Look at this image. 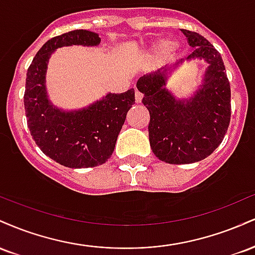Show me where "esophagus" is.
I'll return each instance as SVG.
<instances>
[{
    "instance_id": "obj_1",
    "label": "esophagus",
    "mask_w": 255,
    "mask_h": 255,
    "mask_svg": "<svg viewBox=\"0 0 255 255\" xmlns=\"http://www.w3.org/2000/svg\"><path fill=\"white\" fill-rule=\"evenodd\" d=\"M141 101H142V93L135 90V102L136 103H141Z\"/></svg>"
}]
</instances>
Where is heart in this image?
Segmentation results:
<instances>
[{
	"label": "heart",
	"mask_w": 255,
	"mask_h": 255,
	"mask_svg": "<svg viewBox=\"0 0 255 255\" xmlns=\"http://www.w3.org/2000/svg\"><path fill=\"white\" fill-rule=\"evenodd\" d=\"M177 44L175 42H172V40H169V42H163L160 44H158L157 49L159 51H163L164 54H170V52H172L176 49Z\"/></svg>",
	"instance_id": "b5f03b06"
}]
</instances>
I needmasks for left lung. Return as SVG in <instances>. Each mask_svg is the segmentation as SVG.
I'll list each match as a JSON object with an SVG mask.
<instances>
[{
  "label": "left lung",
  "mask_w": 255,
  "mask_h": 255,
  "mask_svg": "<svg viewBox=\"0 0 255 255\" xmlns=\"http://www.w3.org/2000/svg\"><path fill=\"white\" fill-rule=\"evenodd\" d=\"M182 32L195 48L186 60L199 58L209 63L197 92L188 99L175 98L165 89L169 68L146 74L136 83L150 113L152 152L169 164H189L209 157L223 141L231 115L230 84L221 54L201 34Z\"/></svg>",
  "instance_id": "1"
}]
</instances>
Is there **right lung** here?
<instances>
[{
    "label": "right lung",
    "instance_id": "obj_1",
    "mask_svg": "<svg viewBox=\"0 0 255 255\" xmlns=\"http://www.w3.org/2000/svg\"><path fill=\"white\" fill-rule=\"evenodd\" d=\"M99 43L98 34L87 30L51 38L37 52L26 74L24 104L31 135L44 154L68 168H93L107 162L128 110L135 103L134 89L108 93L80 110H61L49 101L45 73L52 52L61 46H95Z\"/></svg>",
    "mask_w": 255,
    "mask_h": 255
}]
</instances>
